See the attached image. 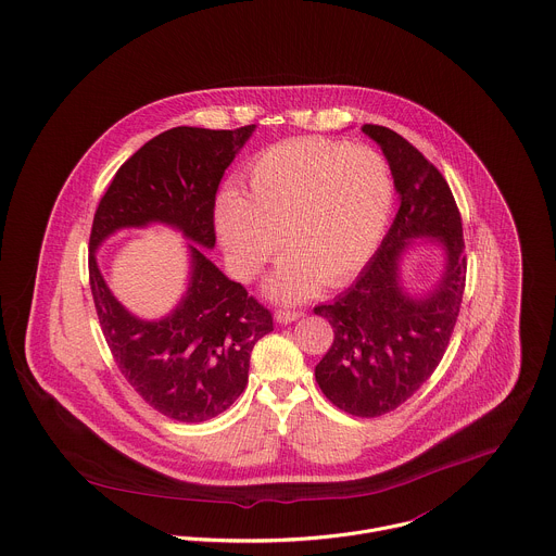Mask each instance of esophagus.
Segmentation results:
<instances>
[{
  "label": "esophagus",
  "mask_w": 556,
  "mask_h": 556,
  "mask_svg": "<svg viewBox=\"0 0 556 556\" xmlns=\"http://www.w3.org/2000/svg\"><path fill=\"white\" fill-rule=\"evenodd\" d=\"M301 316H303V314L296 312V309H277V312H275V320H277L279 325L294 323V320H299Z\"/></svg>",
  "instance_id": "esophagus-1"
}]
</instances>
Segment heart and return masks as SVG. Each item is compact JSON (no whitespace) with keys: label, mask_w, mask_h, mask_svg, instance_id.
<instances>
[{"label":"heart","mask_w":556,"mask_h":556,"mask_svg":"<svg viewBox=\"0 0 556 556\" xmlns=\"http://www.w3.org/2000/svg\"><path fill=\"white\" fill-rule=\"evenodd\" d=\"M386 160L370 147L309 136L264 149L247 168L242 197L225 190L214 227L231 270L249 279L288 253L266 283L286 303L351 279L375 253L392 210Z\"/></svg>","instance_id":"1"}]
</instances>
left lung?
<instances>
[{"label": "left lung", "instance_id": "obj_1", "mask_svg": "<svg viewBox=\"0 0 556 556\" xmlns=\"http://www.w3.org/2000/svg\"><path fill=\"white\" fill-rule=\"evenodd\" d=\"M362 131L381 147L401 207L355 283L314 307L333 329L316 381L342 412L377 418L414 396L442 362L459 316L468 257L462 214L442 173L390 127L364 125ZM416 237L445 251V270L425 295H409L400 279L402 255Z\"/></svg>", "mask_w": 556, "mask_h": 556}]
</instances>
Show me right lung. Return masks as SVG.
Here are the masks:
<instances>
[{
  "mask_svg": "<svg viewBox=\"0 0 556 556\" xmlns=\"http://www.w3.org/2000/svg\"><path fill=\"white\" fill-rule=\"evenodd\" d=\"M253 131L255 125L162 131L116 170L92 218L88 275L103 338L138 396L177 422H205L229 409L247 388L255 342L273 331L270 312L200 249L216 244V190ZM151 222L175 226L195 242L189 245V288L160 321L127 313L109 292L93 255L118 228Z\"/></svg>",
  "mask_w": 556,
  "mask_h": 556,
  "instance_id": "add662e5",
  "label": "right lung"
}]
</instances>
